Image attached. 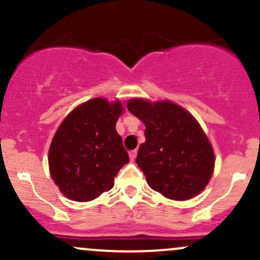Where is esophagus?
<instances>
[{
  "label": "esophagus",
  "instance_id": "obj_1",
  "mask_svg": "<svg viewBox=\"0 0 260 260\" xmlns=\"http://www.w3.org/2000/svg\"><path fill=\"white\" fill-rule=\"evenodd\" d=\"M136 157H137V150L129 151V159H131V161L136 160Z\"/></svg>",
  "mask_w": 260,
  "mask_h": 260
}]
</instances>
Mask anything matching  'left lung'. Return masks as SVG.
I'll return each instance as SVG.
<instances>
[{
    "instance_id": "obj_1",
    "label": "left lung",
    "mask_w": 260,
    "mask_h": 260,
    "mask_svg": "<svg viewBox=\"0 0 260 260\" xmlns=\"http://www.w3.org/2000/svg\"><path fill=\"white\" fill-rule=\"evenodd\" d=\"M127 109L145 124L136 162L150 188L174 201L201 193L213 175L215 157L196 118L168 100L132 99Z\"/></svg>"
}]
</instances>
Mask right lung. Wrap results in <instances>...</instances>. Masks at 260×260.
I'll list each match as a JSON object with an SVG mask.
<instances>
[{
	"mask_svg": "<svg viewBox=\"0 0 260 260\" xmlns=\"http://www.w3.org/2000/svg\"><path fill=\"white\" fill-rule=\"evenodd\" d=\"M123 106L91 99L64 118L49 150L52 180L67 198L89 202L113 187V178L129 161L116 131Z\"/></svg>",
	"mask_w": 260,
	"mask_h": 260,
	"instance_id": "right-lung-1",
	"label": "right lung"
}]
</instances>
